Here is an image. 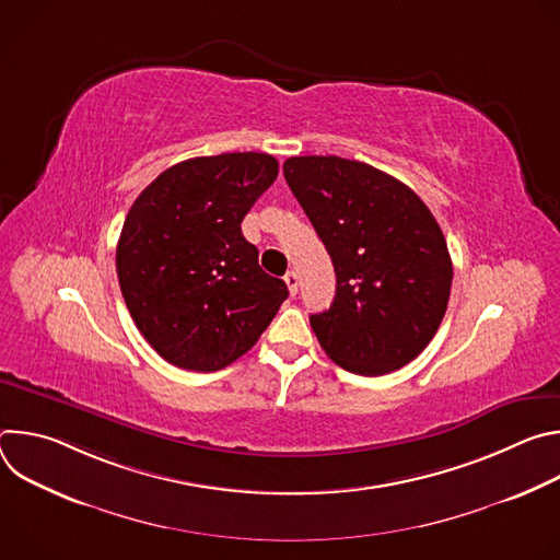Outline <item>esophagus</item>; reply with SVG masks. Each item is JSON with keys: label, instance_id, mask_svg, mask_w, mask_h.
<instances>
[{"label": "esophagus", "instance_id": "esophagus-1", "mask_svg": "<svg viewBox=\"0 0 560 560\" xmlns=\"http://www.w3.org/2000/svg\"><path fill=\"white\" fill-rule=\"evenodd\" d=\"M283 279H285V285H288V290H290V294H292V296H294V294H296V292H299V275H296V272H294V270H290V272H288V275H285V277H283Z\"/></svg>", "mask_w": 560, "mask_h": 560}]
</instances>
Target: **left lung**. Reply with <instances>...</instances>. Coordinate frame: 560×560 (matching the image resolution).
<instances>
[{
	"label": "left lung",
	"mask_w": 560,
	"mask_h": 560,
	"mask_svg": "<svg viewBox=\"0 0 560 560\" xmlns=\"http://www.w3.org/2000/svg\"><path fill=\"white\" fill-rule=\"evenodd\" d=\"M285 182L337 275L330 310L310 314L326 354L381 376L408 365L447 310L452 259L430 208L406 184L341 156H290Z\"/></svg>",
	"instance_id": "obj_1"
}]
</instances>
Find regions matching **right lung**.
I'll return each instance as SVG.
<instances>
[{
    "mask_svg": "<svg viewBox=\"0 0 560 560\" xmlns=\"http://www.w3.org/2000/svg\"><path fill=\"white\" fill-rule=\"evenodd\" d=\"M266 152L195 156L135 199L117 244L124 301L143 339L168 363L214 372L246 354L288 285L259 266L242 221L275 184Z\"/></svg>",
    "mask_w": 560,
    "mask_h": 560,
    "instance_id": "1",
    "label": "right lung"
}]
</instances>
